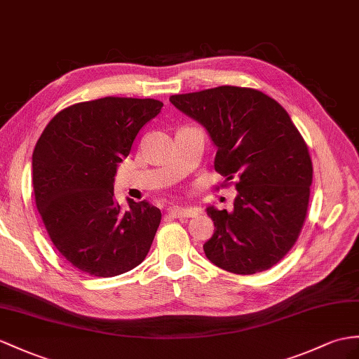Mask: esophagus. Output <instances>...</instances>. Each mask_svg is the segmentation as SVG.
<instances>
[{
	"instance_id": "1",
	"label": "esophagus",
	"mask_w": 359,
	"mask_h": 359,
	"mask_svg": "<svg viewBox=\"0 0 359 359\" xmlns=\"http://www.w3.org/2000/svg\"><path fill=\"white\" fill-rule=\"evenodd\" d=\"M199 213V210L195 207H170L169 215L172 217H194Z\"/></svg>"
}]
</instances>
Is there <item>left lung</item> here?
Listing matches in <instances>:
<instances>
[{
	"label": "left lung",
	"mask_w": 359,
	"mask_h": 359,
	"mask_svg": "<svg viewBox=\"0 0 359 359\" xmlns=\"http://www.w3.org/2000/svg\"><path fill=\"white\" fill-rule=\"evenodd\" d=\"M216 147L215 169L238 180L231 212L207 207L216 226L207 259L234 274H255L282 260L299 238L309 204L312 161L287 112L269 95L217 86L170 95Z\"/></svg>",
	"instance_id": "8db88e82"
}]
</instances>
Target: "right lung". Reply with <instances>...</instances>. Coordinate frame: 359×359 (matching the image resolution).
<instances>
[{"label": "right lung", "instance_id": "add662e5", "mask_svg": "<svg viewBox=\"0 0 359 359\" xmlns=\"http://www.w3.org/2000/svg\"><path fill=\"white\" fill-rule=\"evenodd\" d=\"M160 100L103 97L76 103L51 118L32 156L33 190L53 245L69 264L114 277L142 264L161 212L147 201L114 196V177Z\"/></svg>", "mask_w": 359, "mask_h": 359}]
</instances>
